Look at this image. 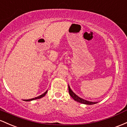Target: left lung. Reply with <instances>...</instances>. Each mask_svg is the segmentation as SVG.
<instances>
[{
  "mask_svg": "<svg viewBox=\"0 0 127 127\" xmlns=\"http://www.w3.org/2000/svg\"><path fill=\"white\" fill-rule=\"evenodd\" d=\"M68 90H69V95H71V96L74 99L75 101H77L79 102H80V103L85 104H88V105H92L94 104L97 103V102H91L89 101L85 100V99H82V98H80L79 96H78L77 95H75L73 92H72V90L71 89L70 87H69V85H68Z\"/></svg>",
  "mask_w": 127,
  "mask_h": 127,
  "instance_id": "1",
  "label": "left lung"
}]
</instances>
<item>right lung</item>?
Returning <instances> with one entry per match:
<instances>
[{"mask_svg":"<svg viewBox=\"0 0 127 127\" xmlns=\"http://www.w3.org/2000/svg\"><path fill=\"white\" fill-rule=\"evenodd\" d=\"M47 92V91H46V92H45L43 94L39 95V96H37V97H35V98H32V99H25V101H32V100H34V99H39V98L43 97V96H44L45 95H46Z\"/></svg>","mask_w":127,"mask_h":127,"instance_id":"right-lung-1","label":"right lung"}]
</instances>
